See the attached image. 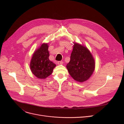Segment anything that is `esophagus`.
I'll return each mask as SVG.
<instances>
[{
    "label": "esophagus",
    "mask_w": 124,
    "mask_h": 124,
    "mask_svg": "<svg viewBox=\"0 0 124 124\" xmlns=\"http://www.w3.org/2000/svg\"><path fill=\"white\" fill-rule=\"evenodd\" d=\"M63 62L62 61H58V62H57V64H58V65H62L63 64Z\"/></svg>",
    "instance_id": "esophagus-1"
}]
</instances>
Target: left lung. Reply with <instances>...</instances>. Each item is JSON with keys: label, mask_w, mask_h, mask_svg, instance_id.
I'll return each instance as SVG.
<instances>
[{"label": "left lung", "mask_w": 124, "mask_h": 124, "mask_svg": "<svg viewBox=\"0 0 124 124\" xmlns=\"http://www.w3.org/2000/svg\"><path fill=\"white\" fill-rule=\"evenodd\" d=\"M70 61L66 67L73 78L83 82L89 79L95 69V59L87 47L74 42Z\"/></svg>", "instance_id": "left-lung-1"}]
</instances>
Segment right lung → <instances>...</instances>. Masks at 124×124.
Wrapping results in <instances>:
<instances>
[{"label": "right lung", "instance_id": "obj_1", "mask_svg": "<svg viewBox=\"0 0 124 124\" xmlns=\"http://www.w3.org/2000/svg\"><path fill=\"white\" fill-rule=\"evenodd\" d=\"M48 43H43L32 55L30 68L33 74L39 79H45L50 76L56 65L49 59Z\"/></svg>", "mask_w": 124, "mask_h": 124}]
</instances>
